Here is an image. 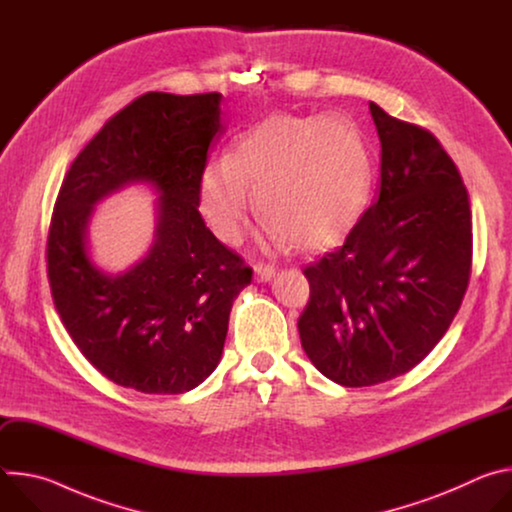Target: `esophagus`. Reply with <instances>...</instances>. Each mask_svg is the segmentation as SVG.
Returning a JSON list of instances; mask_svg holds the SVG:
<instances>
[{"mask_svg":"<svg viewBox=\"0 0 512 512\" xmlns=\"http://www.w3.org/2000/svg\"><path fill=\"white\" fill-rule=\"evenodd\" d=\"M255 271V279L257 281H269L275 277V267L273 265H265V263H255L253 265Z\"/></svg>","mask_w":512,"mask_h":512,"instance_id":"1","label":"esophagus"}]
</instances>
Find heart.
I'll list each match as a JSON object with an SVG mask.
<instances>
[{
  "label": "heart",
  "instance_id": "heart-1",
  "mask_svg": "<svg viewBox=\"0 0 512 512\" xmlns=\"http://www.w3.org/2000/svg\"><path fill=\"white\" fill-rule=\"evenodd\" d=\"M369 156L356 127L340 117L275 113L253 127L233 156L202 174L200 206L214 235L237 245L255 208L275 243L304 249L340 243L369 196Z\"/></svg>",
  "mask_w": 512,
  "mask_h": 512
}]
</instances>
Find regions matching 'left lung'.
Returning <instances> with one entry per match:
<instances>
[{
  "label": "left lung",
  "instance_id": "8db88e82",
  "mask_svg": "<svg viewBox=\"0 0 512 512\" xmlns=\"http://www.w3.org/2000/svg\"><path fill=\"white\" fill-rule=\"evenodd\" d=\"M381 190L344 245L308 265L298 330L314 367L342 387L411 371L448 332L472 269L468 190L427 129L369 103Z\"/></svg>",
  "mask_w": 512,
  "mask_h": 512
}]
</instances>
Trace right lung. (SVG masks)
I'll list each match as a JSON object with an SVG mask.
<instances>
[{"mask_svg":"<svg viewBox=\"0 0 512 512\" xmlns=\"http://www.w3.org/2000/svg\"><path fill=\"white\" fill-rule=\"evenodd\" d=\"M221 93H145L70 164L48 231V281L64 328L113 383L150 395L198 387L221 360L229 314L251 267L198 212L208 150L225 133ZM135 181L160 194L153 249L113 276L88 255V218Z\"/></svg>","mask_w":512,"mask_h":512,"instance_id":"right-lung-1","label":"right lung"}]
</instances>
